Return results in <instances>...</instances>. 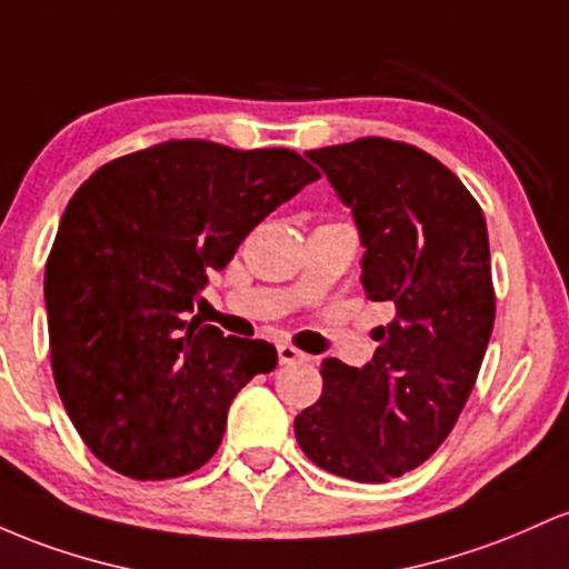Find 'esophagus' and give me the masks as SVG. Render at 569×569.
I'll use <instances>...</instances> for the list:
<instances>
[{
  "label": "esophagus",
  "instance_id": "obj_1",
  "mask_svg": "<svg viewBox=\"0 0 569 569\" xmlns=\"http://www.w3.org/2000/svg\"><path fill=\"white\" fill-rule=\"evenodd\" d=\"M277 352H279V366H296V362L306 360V355L301 349L292 347V343H279Z\"/></svg>",
  "mask_w": 569,
  "mask_h": 569
}]
</instances>
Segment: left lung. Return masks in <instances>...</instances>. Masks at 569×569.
<instances>
[{
  "instance_id": "left-lung-1",
  "label": "left lung",
  "mask_w": 569,
  "mask_h": 569,
  "mask_svg": "<svg viewBox=\"0 0 569 569\" xmlns=\"http://www.w3.org/2000/svg\"><path fill=\"white\" fill-rule=\"evenodd\" d=\"M352 207L362 287L389 301L362 368L322 362V395L296 417L303 455L328 473L381 483L419 468L468 403L495 328L489 236L455 171L385 137L309 150Z\"/></svg>"
}]
</instances>
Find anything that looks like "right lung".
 Instances as JSON below:
<instances>
[{
	"label": "right lung",
	"mask_w": 569,
	"mask_h": 569,
	"mask_svg": "<svg viewBox=\"0 0 569 569\" xmlns=\"http://www.w3.org/2000/svg\"><path fill=\"white\" fill-rule=\"evenodd\" d=\"M319 171L296 150L171 139L96 169L44 263L50 362L80 438L107 468L188 476L222 443L236 392L277 349L222 336L193 301L247 233Z\"/></svg>",
	"instance_id": "add662e5"
}]
</instances>
